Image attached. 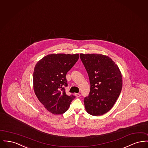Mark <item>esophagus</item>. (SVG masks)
Here are the masks:
<instances>
[{"label": "esophagus", "mask_w": 148, "mask_h": 148, "mask_svg": "<svg viewBox=\"0 0 148 148\" xmlns=\"http://www.w3.org/2000/svg\"><path fill=\"white\" fill-rule=\"evenodd\" d=\"M75 95L77 97H80V94L79 93H75Z\"/></svg>", "instance_id": "obj_1"}]
</instances>
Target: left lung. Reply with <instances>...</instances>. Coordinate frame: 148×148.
I'll list each match as a JSON object with an SVG mask.
<instances>
[{"label":"left lung","instance_id":"left-lung-1","mask_svg":"<svg viewBox=\"0 0 148 148\" xmlns=\"http://www.w3.org/2000/svg\"><path fill=\"white\" fill-rule=\"evenodd\" d=\"M80 59L88 73L90 89L84 100L86 112L94 116L109 112L122 89L121 72L109 56L102 54H80Z\"/></svg>","mask_w":148,"mask_h":148}]
</instances>
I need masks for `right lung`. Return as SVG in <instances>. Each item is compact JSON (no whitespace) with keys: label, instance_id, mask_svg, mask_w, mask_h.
I'll list each match as a JSON object with an SVG mask.
<instances>
[{"label":"right lung","instance_id":"right-lung-1","mask_svg":"<svg viewBox=\"0 0 148 148\" xmlns=\"http://www.w3.org/2000/svg\"><path fill=\"white\" fill-rule=\"evenodd\" d=\"M79 58V54H53L44 56L35 65L33 86L35 95L50 113L66 112L75 96L66 94V75Z\"/></svg>","mask_w":148,"mask_h":148}]
</instances>
